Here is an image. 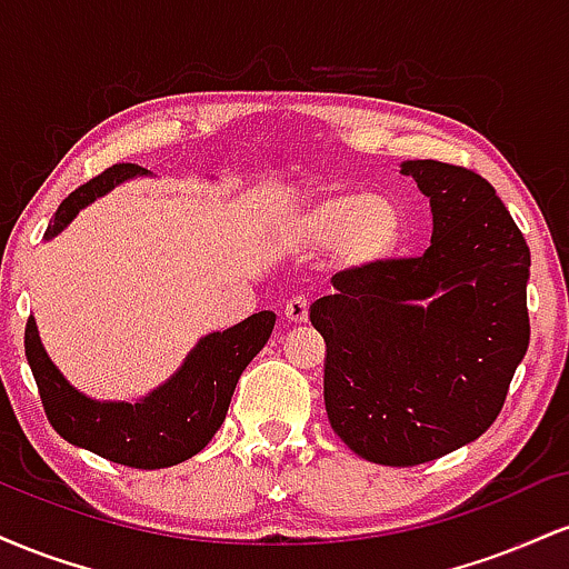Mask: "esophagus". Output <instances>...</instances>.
Segmentation results:
<instances>
[{
    "instance_id": "obj_1",
    "label": "esophagus",
    "mask_w": 569,
    "mask_h": 569,
    "mask_svg": "<svg viewBox=\"0 0 569 569\" xmlns=\"http://www.w3.org/2000/svg\"><path fill=\"white\" fill-rule=\"evenodd\" d=\"M307 312H310V302L305 297H293L283 307V316L289 323H307Z\"/></svg>"
}]
</instances>
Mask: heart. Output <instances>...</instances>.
Returning <instances> with one entry per match:
<instances>
[{"mask_svg": "<svg viewBox=\"0 0 569 569\" xmlns=\"http://www.w3.org/2000/svg\"><path fill=\"white\" fill-rule=\"evenodd\" d=\"M401 232L403 217L393 200L337 187L305 198L280 224L291 248L318 251L335 246L339 262L350 267L388 259L401 243Z\"/></svg>", "mask_w": 569, "mask_h": 569, "instance_id": "b5f03b06", "label": "heart"}]
</instances>
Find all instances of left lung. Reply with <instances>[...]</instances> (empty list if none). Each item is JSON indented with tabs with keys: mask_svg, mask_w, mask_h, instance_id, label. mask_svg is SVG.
<instances>
[{
	"mask_svg": "<svg viewBox=\"0 0 569 569\" xmlns=\"http://www.w3.org/2000/svg\"><path fill=\"white\" fill-rule=\"evenodd\" d=\"M401 173L430 200L428 251L339 272L337 293L310 307L331 428L380 466L479 439L530 345V248L495 187L436 160H407Z\"/></svg>",
	"mask_w": 569,
	"mask_h": 569,
	"instance_id": "left-lung-1",
	"label": "left lung"
}]
</instances>
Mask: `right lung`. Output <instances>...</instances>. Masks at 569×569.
I'll use <instances>...</instances> for the list:
<instances>
[{"instance_id": "add662e5", "label": "right lung", "mask_w": 569, "mask_h": 569, "mask_svg": "<svg viewBox=\"0 0 569 569\" xmlns=\"http://www.w3.org/2000/svg\"><path fill=\"white\" fill-rule=\"evenodd\" d=\"M147 173L133 162H122L74 189L58 206L44 240L58 238L96 198H103L114 187ZM272 326L276 312L262 310L232 329L206 335L189 350L171 380L136 403L96 401L77 390L50 361L34 318L26 323V358L34 371L44 415L58 436L120 466L154 471L179 466L208 447L224 422L234 385L253 356L267 345Z\"/></svg>"}]
</instances>
